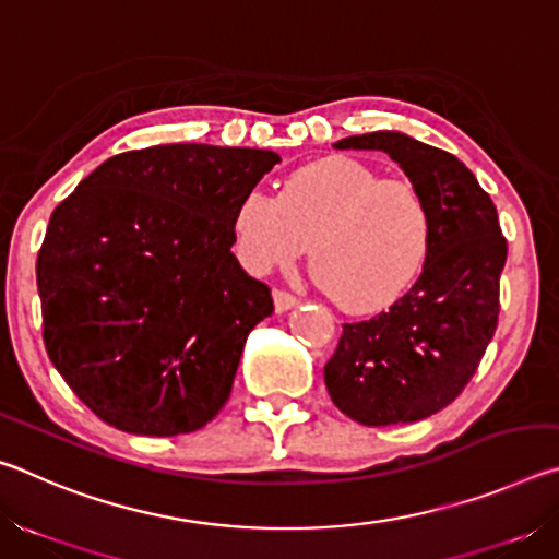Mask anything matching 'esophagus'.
<instances>
[{"label": "esophagus", "instance_id": "34e87169", "mask_svg": "<svg viewBox=\"0 0 559 559\" xmlns=\"http://www.w3.org/2000/svg\"><path fill=\"white\" fill-rule=\"evenodd\" d=\"M296 302H298V298L293 296V293L283 290V288L273 290V306H276V313H286V310H290Z\"/></svg>", "mask_w": 559, "mask_h": 559}]
</instances>
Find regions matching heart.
<instances>
[{
    "label": "heart",
    "mask_w": 559,
    "mask_h": 559,
    "mask_svg": "<svg viewBox=\"0 0 559 559\" xmlns=\"http://www.w3.org/2000/svg\"><path fill=\"white\" fill-rule=\"evenodd\" d=\"M236 257L253 273L296 263L310 243V273L353 316L392 308L427 266L433 210L406 177L330 155L300 165L276 200L251 189L231 214Z\"/></svg>",
    "instance_id": "heart-1"
}]
</instances>
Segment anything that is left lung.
<instances>
[{"mask_svg":"<svg viewBox=\"0 0 559 559\" xmlns=\"http://www.w3.org/2000/svg\"><path fill=\"white\" fill-rule=\"evenodd\" d=\"M335 147L380 150L400 163L429 197L433 241L406 296L343 325L325 365L330 400L365 427L427 419L463 392L496 333L508 257L496 204L461 159L402 132H367Z\"/></svg>","mask_w":559,"mask_h":559,"instance_id":"obj_1","label":"left lung"}]
</instances>
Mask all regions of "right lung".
<instances>
[{"label": "right lung", "mask_w": 559, "mask_h": 559, "mask_svg": "<svg viewBox=\"0 0 559 559\" xmlns=\"http://www.w3.org/2000/svg\"><path fill=\"white\" fill-rule=\"evenodd\" d=\"M276 163L251 147L130 150L56 206L36 259L44 345L98 419L177 437L219 414L273 313L231 253V214Z\"/></svg>", "instance_id": "right-lung-1"}]
</instances>
